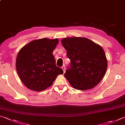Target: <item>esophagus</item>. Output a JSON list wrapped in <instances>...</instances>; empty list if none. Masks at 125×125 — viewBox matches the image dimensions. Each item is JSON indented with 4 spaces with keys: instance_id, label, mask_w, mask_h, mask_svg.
<instances>
[{
    "instance_id": "esophagus-1",
    "label": "esophagus",
    "mask_w": 125,
    "mask_h": 125,
    "mask_svg": "<svg viewBox=\"0 0 125 125\" xmlns=\"http://www.w3.org/2000/svg\"><path fill=\"white\" fill-rule=\"evenodd\" d=\"M62 69L63 70V73H65V66H62Z\"/></svg>"
}]
</instances>
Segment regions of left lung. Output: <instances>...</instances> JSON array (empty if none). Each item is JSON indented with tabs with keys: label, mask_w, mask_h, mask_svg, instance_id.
Here are the masks:
<instances>
[{
	"label": "left lung",
	"mask_w": 125,
	"mask_h": 125,
	"mask_svg": "<svg viewBox=\"0 0 125 125\" xmlns=\"http://www.w3.org/2000/svg\"><path fill=\"white\" fill-rule=\"evenodd\" d=\"M62 43L71 60L64 76L72 87L85 90L97 85L107 68L103 48L85 37H67L62 40Z\"/></svg>",
	"instance_id": "obj_1"
}]
</instances>
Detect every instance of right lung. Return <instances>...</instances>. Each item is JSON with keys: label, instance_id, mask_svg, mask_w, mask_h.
<instances>
[{"label": "right lung", "instance_id": "obj_1", "mask_svg": "<svg viewBox=\"0 0 125 125\" xmlns=\"http://www.w3.org/2000/svg\"><path fill=\"white\" fill-rule=\"evenodd\" d=\"M58 39L36 40L26 44L19 52L16 66L23 83L30 90L41 91L51 86L63 71L56 66L53 50Z\"/></svg>", "mask_w": 125, "mask_h": 125}]
</instances>
